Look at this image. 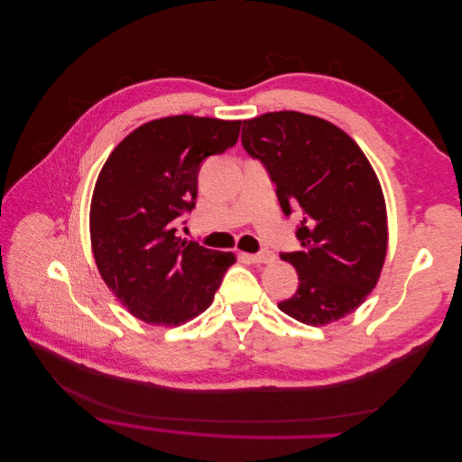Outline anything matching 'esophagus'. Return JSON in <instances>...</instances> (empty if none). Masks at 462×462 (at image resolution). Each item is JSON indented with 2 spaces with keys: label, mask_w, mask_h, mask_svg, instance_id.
<instances>
[{
  "label": "esophagus",
  "mask_w": 462,
  "mask_h": 462,
  "mask_svg": "<svg viewBox=\"0 0 462 462\" xmlns=\"http://www.w3.org/2000/svg\"><path fill=\"white\" fill-rule=\"evenodd\" d=\"M249 260L254 262V263H271V262L274 260V254H273V251H269V249H262V251H258V253L249 254Z\"/></svg>",
  "instance_id": "34e87169"
}]
</instances>
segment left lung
Here are the masks:
<instances>
[{
	"label": "left lung",
	"mask_w": 462,
	"mask_h": 462,
	"mask_svg": "<svg viewBox=\"0 0 462 462\" xmlns=\"http://www.w3.org/2000/svg\"><path fill=\"white\" fill-rule=\"evenodd\" d=\"M242 145L265 167L284 215L302 211L300 251L281 254L299 288L279 308L310 326L353 313L375 288L388 247L374 167L337 125L295 111L244 120Z\"/></svg>",
	"instance_id": "8db88e82"
}]
</instances>
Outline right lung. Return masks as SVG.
<instances>
[{
    "mask_svg": "<svg viewBox=\"0 0 462 462\" xmlns=\"http://www.w3.org/2000/svg\"><path fill=\"white\" fill-rule=\"evenodd\" d=\"M240 120H152L111 152L90 202V242L107 288L140 320L180 326L204 313L233 253L181 240L208 156L238 140Z\"/></svg>",
    "mask_w": 462,
    "mask_h": 462,
    "instance_id": "right-lung-1",
    "label": "right lung"
}]
</instances>
